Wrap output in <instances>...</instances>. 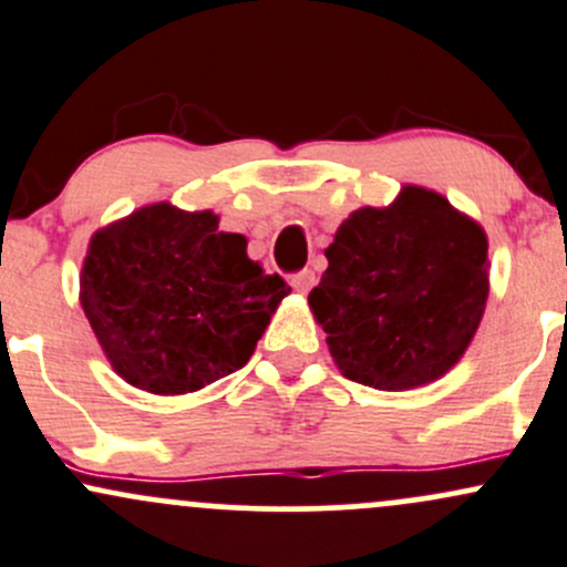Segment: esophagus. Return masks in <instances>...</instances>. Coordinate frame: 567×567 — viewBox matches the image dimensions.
Here are the masks:
<instances>
[{"label": "esophagus", "instance_id": "obj_1", "mask_svg": "<svg viewBox=\"0 0 567 567\" xmlns=\"http://www.w3.org/2000/svg\"><path fill=\"white\" fill-rule=\"evenodd\" d=\"M290 285H293L296 293L307 296L309 290L315 288V271H312V269H303V271L293 274V277H290Z\"/></svg>", "mask_w": 567, "mask_h": 567}]
</instances>
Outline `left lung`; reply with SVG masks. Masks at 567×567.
<instances>
[{
  "label": "left lung",
  "mask_w": 567,
  "mask_h": 567,
  "mask_svg": "<svg viewBox=\"0 0 567 567\" xmlns=\"http://www.w3.org/2000/svg\"><path fill=\"white\" fill-rule=\"evenodd\" d=\"M309 293L341 374L374 390L435 382L463 358L489 293L487 234L441 193L406 185L354 209Z\"/></svg>",
  "instance_id": "8db88e82"
}]
</instances>
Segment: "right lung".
Segmentation results:
<instances>
[{
    "mask_svg": "<svg viewBox=\"0 0 567 567\" xmlns=\"http://www.w3.org/2000/svg\"><path fill=\"white\" fill-rule=\"evenodd\" d=\"M290 293L247 258L217 215L161 202L91 236L80 303L104 354L128 384L183 395L234 374Z\"/></svg>",
    "mask_w": 567,
    "mask_h": 567,
    "instance_id": "add662e5",
    "label": "right lung"
}]
</instances>
